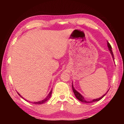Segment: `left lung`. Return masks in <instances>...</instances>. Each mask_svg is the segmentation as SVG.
Returning <instances> with one entry per match:
<instances>
[{
    "label": "left lung",
    "mask_w": 124,
    "mask_h": 124,
    "mask_svg": "<svg viewBox=\"0 0 124 124\" xmlns=\"http://www.w3.org/2000/svg\"><path fill=\"white\" fill-rule=\"evenodd\" d=\"M107 45H108V49L109 50L110 52V54H112V57L113 58V60H114V55H113V51L112 50V46H111V45L109 43H108V41H107ZM72 89H73V92H74V95L75 96V97H76V98H77L78 100H79L80 101L82 102H84V103H92V102H97V101H100V100H101L102 98L104 97V96L106 95V94L107 93V92H108L109 90H108V91L107 92V93L106 94H104V95H103L102 97H101L100 98H96V99H94L93 100L91 101H86L85 99L84 98V97H83V96L81 95L80 93H79V92H78L76 90H75V89L74 88V86H73V84H72Z\"/></svg>",
    "instance_id": "8db88e82"
}]
</instances>
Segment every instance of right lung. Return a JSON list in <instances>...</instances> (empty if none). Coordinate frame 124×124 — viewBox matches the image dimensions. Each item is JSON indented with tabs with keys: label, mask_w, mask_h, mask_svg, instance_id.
I'll use <instances>...</instances> for the list:
<instances>
[{
	"label": "right lung",
	"mask_w": 124,
	"mask_h": 124,
	"mask_svg": "<svg viewBox=\"0 0 124 124\" xmlns=\"http://www.w3.org/2000/svg\"><path fill=\"white\" fill-rule=\"evenodd\" d=\"M52 90H51V91H50V93H49V95H48L47 96V97H46L45 99H44L43 100H41V101H39V102H32V103H34V104H43V103H45V102H46L47 100H49V98L51 97V94H52ZM18 93V92H17ZM18 95H19L20 97H21L22 98H23V99L25 100V101H27V102H28V101L27 100H25L24 98L23 97H22L20 95V94L19 93H18Z\"/></svg>",
	"instance_id": "right-lung-1"
}]
</instances>
